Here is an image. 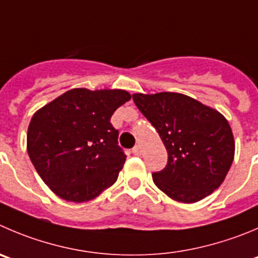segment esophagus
I'll return each mask as SVG.
<instances>
[{"label": "esophagus", "mask_w": 258, "mask_h": 258, "mask_svg": "<svg viewBox=\"0 0 258 258\" xmlns=\"http://www.w3.org/2000/svg\"><path fill=\"white\" fill-rule=\"evenodd\" d=\"M132 152H133L134 156H141V154H142V148H141V146H138V144H137V146L134 147L133 149H132Z\"/></svg>", "instance_id": "34e87169"}]
</instances>
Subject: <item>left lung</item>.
Wrapping results in <instances>:
<instances>
[{"label": "left lung", "instance_id": "obj_1", "mask_svg": "<svg viewBox=\"0 0 258 258\" xmlns=\"http://www.w3.org/2000/svg\"><path fill=\"white\" fill-rule=\"evenodd\" d=\"M133 101L167 149L163 170L153 172L159 190L181 203H196L224 181L234 139L220 112L182 94H134Z\"/></svg>", "mask_w": 258, "mask_h": 258}]
</instances>
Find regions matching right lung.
<instances>
[{"instance_id": "add662e5", "label": "right lung", "mask_w": 258, "mask_h": 258, "mask_svg": "<svg viewBox=\"0 0 258 258\" xmlns=\"http://www.w3.org/2000/svg\"><path fill=\"white\" fill-rule=\"evenodd\" d=\"M129 100L122 90L73 88L34 114L28 153L55 195L83 203L117 180L126 156L110 119Z\"/></svg>"}]
</instances>
